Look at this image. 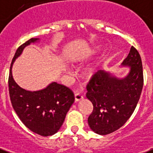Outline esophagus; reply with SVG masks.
<instances>
[{
	"label": "esophagus",
	"instance_id": "obj_1",
	"mask_svg": "<svg viewBox=\"0 0 153 153\" xmlns=\"http://www.w3.org/2000/svg\"><path fill=\"white\" fill-rule=\"evenodd\" d=\"M84 98L82 94H80V93H75V101L76 102H78V101H80L81 100Z\"/></svg>",
	"mask_w": 153,
	"mask_h": 153
}]
</instances>
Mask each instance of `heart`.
I'll list each match as a JSON object with an SVG mask.
<instances>
[{
	"label": "heart",
	"mask_w": 153,
	"mask_h": 153,
	"mask_svg": "<svg viewBox=\"0 0 153 153\" xmlns=\"http://www.w3.org/2000/svg\"><path fill=\"white\" fill-rule=\"evenodd\" d=\"M97 69V66H91V67H89L88 68H87V70H86L85 73H86V75H87L88 76H93V74L95 73Z\"/></svg>",
	"instance_id": "heart-1"
}]
</instances>
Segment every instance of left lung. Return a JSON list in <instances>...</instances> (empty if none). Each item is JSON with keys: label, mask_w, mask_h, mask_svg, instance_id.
I'll use <instances>...</instances> for the list:
<instances>
[{"label": "left lung", "mask_w": 153, "mask_h": 153, "mask_svg": "<svg viewBox=\"0 0 153 153\" xmlns=\"http://www.w3.org/2000/svg\"><path fill=\"white\" fill-rule=\"evenodd\" d=\"M121 66L129 67L125 77L99 70L86 87V97L93 105L88 123L90 128L99 135L112 133L125 125L134 112L141 94L144 84L142 61L133 46Z\"/></svg>", "instance_id": "1"}]
</instances>
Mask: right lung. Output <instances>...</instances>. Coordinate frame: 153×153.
Returning a JSON list of instances; mask_svg holds the SVG:
<instances>
[{"label": "right lung", "mask_w": 153, "mask_h": 153, "mask_svg": "<svg viewBox=\"0 0 153 153\" xmlns=\"http://www.w3.org/2000/svg\"><path fill=\"white\" fill-rule=\"evenodd\" d=\"M39 41V38L30 39L16 51L10 65L9 90L13 108L24 125L36 134L48 137L60 129L75 98L70 88L56 82H52L41 90L28 91L14 80L12 73L14 61L26 46Z\"/></svg>", "instance_id": "1"}]
</instances>
